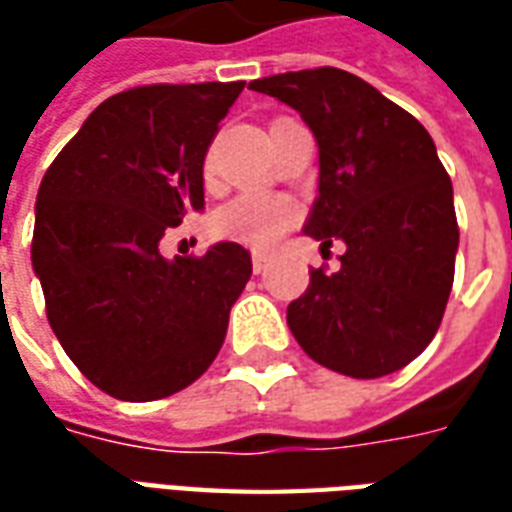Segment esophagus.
Returning <instances> with one entry per match:
<instances>
[{
	"label": "esophagus",
	"instance_id": "obj_1",
	"mask_svg": "<svg viewBox=\"0 0 512 512\" xmlns=\"http://www.w3.org/2000/svg\"><path fill=\"white\" fill-rule=\"evenodd\" d=\"M268 260H271V257H268L266 252H252V268H255V274L266 271Z\"/></svg>",
	"mask_w": 512,
	"mask_h": 512
}]
</instances>
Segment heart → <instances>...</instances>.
<instances>
[{
	"instance_id": "b5f03b06",
	"label": "heart",
	"mask_w": 512,
	"mask_h": 512,
	"mask_svg": "<svg viewBox=\"0 0 512 512\" xmlns=\"http://www.w3.org/2000/svg\"><path fill=\"white\" fill-rule=\"evenodd\" d=\"M299 219L296 202L279 194L244 191L213 213V233L238 244L266 249Z\"/></svg>"
}]
</instances>
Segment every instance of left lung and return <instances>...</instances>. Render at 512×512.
Returning a JSON list of instances; mask_svg holds the SVG:
<instances>
[{"mask_svg": "<svg viewBox=\"0 0 512 512\" xmlns=\"http://www.w3.org/2000/svg\"><path fill=\"white\" fill-rule=\"evenodd\" d=\"M310 126L318 142V197L304 233L340 271H310L288 304L304 354L351 378H381L417 359L439 329L455 277L458 219L436 145L406 109L340 68L255 79Z\"/></svg>", "mask_w": 512, "mask_h": 512, "instance_id": "8db88e82", "label": "left lung"}]
</instances>
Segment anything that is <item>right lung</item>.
<instances>
[{
  "label": "right lung",
  "mask_w": 512,
  "mask_h": 512,
  "mask_svg": "<svg viewBox=\"0 0 512 512\" xmlns=\"http://www.w3.org/2000/svg\"><path fill=\"white\" fill-rule=\"evenodd\" d=\"M244 82L147 84L106 98L40 180L32 268L71 362L117 400L194 384L227 334L252 257L222 241L167 257L158 241L205 208L202 164Z\"/></svg>",
  "instance_id": "add662e5"
}]
</instances>
